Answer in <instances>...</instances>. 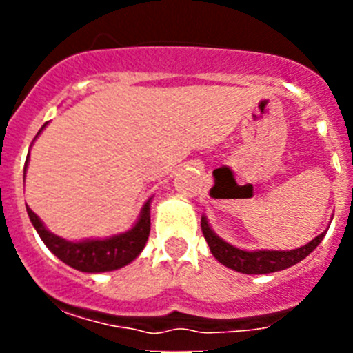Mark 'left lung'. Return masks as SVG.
<instances>
[{
  "label": "left lung",
  "mask_w": 353,
  "mask_h": 353,
  "mask_svg": "<svg viewBox=\"0 0 353 353\" xmlns=\"http://www.w3.org/2000/svg\"><path fill=\"white\" fill-rule=\"evenodd\" d=\"M201 232H203L205 240H207L215 260L223 263L224 267H228V269H233L242 274H270L288 269L292 265L304 260L310 252H313L327 233L322 232L302 248L290 249V251H267V249L244 251V249L228 244L221 236L215 235L205 215L201 217Z\"/></svg>",
  "instance_id": "left-lung-1"
}]
</instances>
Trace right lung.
Segmentation results:
<instances>
[{"mask_svg":"<svg viewBox=\"0 0 353 353\" xmlns=\"http://www.w3.org/2000/svg\"><path fill=\"white\" fill-rule=\"evenodd\" d=\"M43 127L46 125H42L39 134L42 132ZM28 159H30V154H28ZM26 166H24V173H26ZM150 201L152 199H148L143 205L138 223L134 224L129 232L109 236V239H86L79 240V242H70V240L54 235L43 226V223L35 212L31 208H26V210L28 215H30L31 224L35 226L42 242L48 245V249L54 256L60 258L63 263L70 265L72 269L95 274L121 269V267H125V265H129L130 261L139 256V252L143 251L150 235Z\"/></svg>","mask_w":353,"mask_h":353,"instance_id":"obj_1","label":"right lung"}]
</instances>
